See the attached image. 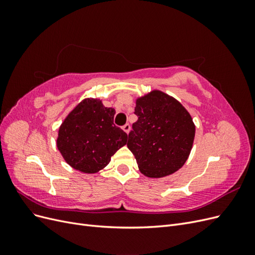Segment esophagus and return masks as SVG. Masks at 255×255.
<instances>
[{"mask_svg":"<svg viewBox=\"0 0 255 255\" xmlns=\"http://www.w3.org/2000/svg\"><path fill=\"white\" fill-rule=\"evenodd\" d=\"M122 128H123V130H125L126 133H128L129 129H130V126L128 125V123H127V125H125V126L122 127Z\"/></svg>","mask_w":255,"mask_h":255,"instance_id":"1","label":"esophagus"}]
</instances>
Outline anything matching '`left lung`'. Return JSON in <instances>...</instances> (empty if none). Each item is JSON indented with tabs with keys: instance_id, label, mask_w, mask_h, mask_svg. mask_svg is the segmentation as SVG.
<instances>
[{
	"instance_id": "left-lung-1",
	"label": "left lung",
	"mask_w": 255,
	"mask_h": 255,
	"mask_svg": "<svg viewBox=\"0 0 255 255\" xmlns=\"http://www.w3.org/2000/svg\"><path fill=\"white\" fill-rule=\"evenodd\" d=\"M138 120L128 133V148L139 170L149 177L175 172L187 160L195 138L189 113L175 99L154 90L137 100Z\"/></svg>"
}]
</instances>
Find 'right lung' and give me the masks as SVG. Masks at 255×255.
Here are the masks:
<instances>
[{
  "label": "right lung",
  "instance_id": "1",
  "mask_svg": "<svg viewBox=\"0 0 255 255\" xmlns=\"http://www.w3.org/2000/svg\"><path fill=\"white\" fill-rule=\"evenodd\" d=\"M115 110L100 100L87 99L68 115L59 128L57 148L76 170L96 173L128 141V134L114 125Z\"/></svg>",
  "mask_w": 255,
  "mask_h": 255
}]
</instances>
